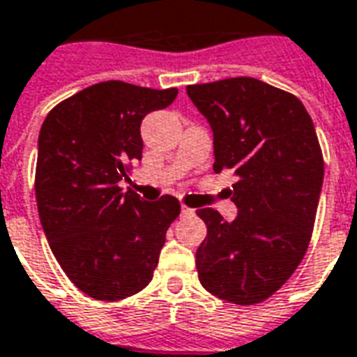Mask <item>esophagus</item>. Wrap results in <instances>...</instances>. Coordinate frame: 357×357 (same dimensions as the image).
I'll list each match as a JSON object with an SVG mask.
<instances>
[{"mask_svg": "<svg viewBox=\"0 0 357 357\" xmlns=\"http://www.w3.org/2000/svg\"><path fill=\"white\" fill-rule=\"evenodd\" d=\"M195 210L193 208H189V206H185V204H181V214L183 216H189V214H193Z\"/></svg>", "mask_w": 357, "mask_h": 357, "instance_id": "obj_1", "label": "esophagus"}]
</instances>
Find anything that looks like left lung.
<instances>
[{"mask_svg": "<svg viewBox=\"0 0 357 357\" xmlns=\"http://www.w3.org/2000/svg\"><path fill=\"white\" fill-rule=\"evenodd\" d=\"M214 133V172H233L237 218L199 208L206 237L197 248L202 287L231 304L269 298L310 245L323 185L312 118L292 93L256 78L187 86Z\"/></svg>", "mask_w": 357, "mask_h": 357, "instance_id": "8db88e82", "label": "left lung"}]
</instances>
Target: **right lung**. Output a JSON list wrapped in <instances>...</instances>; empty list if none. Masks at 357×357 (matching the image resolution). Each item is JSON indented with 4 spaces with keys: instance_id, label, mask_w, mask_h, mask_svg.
Listing matches in <instances>:
<instances>
[{
    "instance_id": "1",
    "label": "right lung",
    "mask_w": 357,
    "mask_h": 357,
    "mask_svg": "<svg viewBox=\"0 0 357 357\" xmlns=\"http://www.w3.org/2000/svg\"><path fill=\"white\" fill-rule=\"evenodd\" d=\"M178 89L109 80L82 89L45 116L38 137L36 201L66 277L95 300H122L153 279L179 201L145 202L118 181L141 160V120Z\"/></svg>"
}]
</instances>
